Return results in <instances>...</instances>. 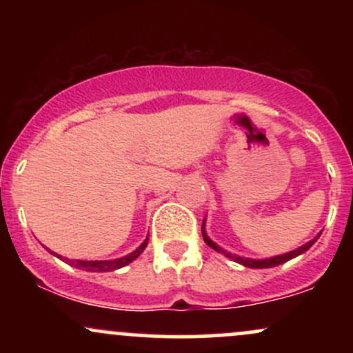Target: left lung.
Returning <instances> with one entry per match:
<instances>
[{"mask_svg": "<svg viewBox=\"0 0 353 353\" xmlns=\"http://www.w3.org/2000/svg\"><path fill=\"white\" fill-rule=\"evenodd\" d=\"M202 237H204L205 244H208L209 247H212V249L216 250V252H221V254L228 255V257L232 259V261H236V262H239V264H242V265H245V267H250V269H267V267H275V265H279V264H283V262L290 261V259L297 257V255H301V254L305 252V250H309L310 247H312V244H314V242L319 239V236L315 237V239H312L310 242H307L305 245H302V247H299V249L292 250V252H287V254H283V255H277V257L261 259V261H257V259H244V257H239V255H232V254H229L228 250L222 249V247H219L216 242H212L208 236H205L204 222H202Z\"/></svg>", "mask_w": 353, "mask_h": 353, "instance_id": "1", "label": "left lung"}]
</instances>
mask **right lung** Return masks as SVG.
<instances>
[{"mask_svg":"<svg viewBox=\"0 0 353 353\" xmlns=\"http://www.w3.org/2000/svg\"><path fill=\"white\" fill-rule=\"evenodd\" d=\"M148 241H149V237L145 239L143 244L137 247L134 252L125 255V257L114 259V261H70V259H64V261H66L68 264L78 267V269L89 270V272H111V270L121 269V267L131 264L136 257H139L141 252L145 249V245H148ZM51 254H54V252H51Z\"/></svg>","mask_w":353,"mask_h":353,"instance_id":"1","label":"right lung"}]
</instances>
